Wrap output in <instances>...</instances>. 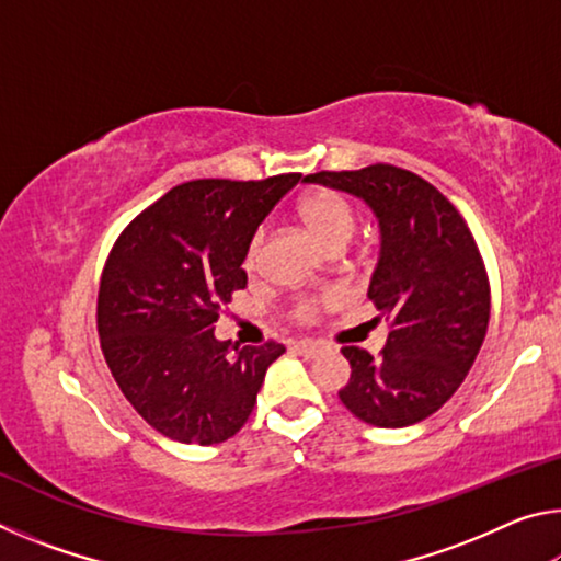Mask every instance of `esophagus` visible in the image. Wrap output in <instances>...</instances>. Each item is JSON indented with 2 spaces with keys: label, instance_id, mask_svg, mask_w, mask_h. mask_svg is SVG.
<instances>
[{
  "label": "esophagus",
  "instance_id": "obj_1",
  "mask_svg": "<svg viewBox=\"0 0 561 561\" xmlns=\"http://www.w3.org/2000/svg\"><path fill=\"white\" fill-rule=\"evenodd\" d=\"M294 348H297L304 358H317L321 351H324V346H321L319 341H299Z\"/></svg>",
  "mask_w": 561,
  "mask_h": 561
}]
</instances>
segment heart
I'll use <instances>...</instances> for the list:
<instances>
[{"mask_svg":"<svg viewBox=\"0 0 561 561\" xmlns=\"http://www.w3.org/2000/svg\"><path fill=\"white\" fill-rule=\"evenodd\" d=\"M299 217L321 242L331 247V250L344 247L351 237H354L356 222H358L354 205H351L344 195L336 193V190H317V193H309L307 197H301ZM262 247H264V230L260 227V230L252 234L250 244H247V254H244L247 270L257 267L262 257ZM339 297L341 294L336 289H327L319 294H309V297H301L297 301V307H294V317L299 321H314L321 314V309L336 304Z\"/></svg>","mask_w":561,"mask_h":561,"instance_id":"heart-1","label":"heart"}]
</instances>
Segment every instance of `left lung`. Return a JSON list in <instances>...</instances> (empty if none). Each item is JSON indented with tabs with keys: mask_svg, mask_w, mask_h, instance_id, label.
I'll use <instances>...</instances> for the list:
<instances>
[{
	"mask_svg": "<svg viewBox=\"0 0 561 561\" xmlns=\"http://www.w3.org/2000/svg\"><path fill=\"white\" fill-rule=\"evenodd\" d=\"M307 180L360 197L381 227L368 299L391 334L376 358L341 348L351 364L341 403L378 428L421 423L458 391L488 334L490 282L470 227L411 170L376 163Z\"/></svg>",
	"mask_w": 561,
	"mask_h": 561,
	"instance_id": "8db88e82",
	"label": "left lung"
}]
</instances>
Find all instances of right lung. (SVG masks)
<instances>
[{"label":"right lung","mask_w":561,"mask_h":561,"mask_svg":"<svg viewBox=\"0 0 561 561\" xmlns=\"http://www.w3.org/2000/svg\"><path fill=\"white\" fill-rule=\"evenodd\" d=\"M299 178L183 183L113 244L99 287L101 351L128 403L165 438H232L284 354L277 341L244 348L217 341L215 321L247 287L252 234Z\"/></svg>","instance_id":"obj_1"}]
</instances>
